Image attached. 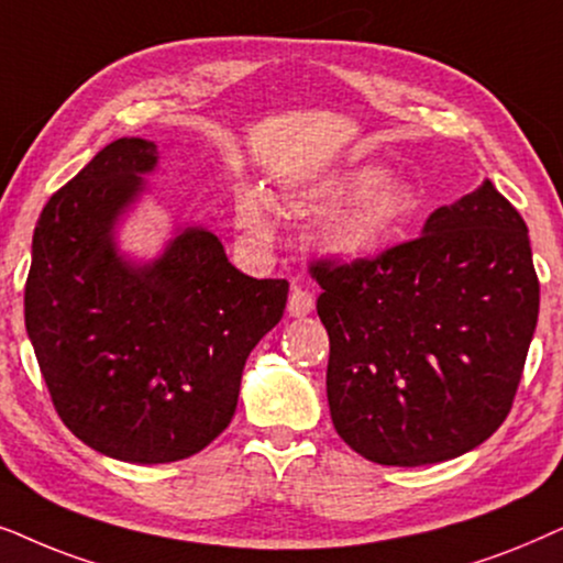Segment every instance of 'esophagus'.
<instances>
[{"mask_svg":"<svg viewBox=\"0 0 563 563\" xmlns=\"http://www.w3.org/2000/svg\"><path fill=\"white\" fill-rule=\"evenodd\" d=\"M313 311V296L303 288H294L288 298V313L290 317H306Z\"/></svg>","mask_w":563,"mask_h":563,"instance_id":"1","label":"esophagus"}]
</instances>
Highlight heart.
<instances>
[{
  "label": "heart",
  "instance_id": "1",
  "mask_svg": "<svg viewBox=\"0 0 563 563\" xmlns=\"http://www.w3.org/2000/svg\"><path fill=\"white\" fill-rule=\"evenodd\" d=\"M309 200L327 208L317 223L321 250L342 262L376 257L404 234L419 211L415 187L373 164L319 179L309 187ZM234 221L252 242H269L273 211L265 192L244 187L236 195Z\"/></svg>",
  "mask_w": 563,
  "mask_h": 563
}]
</instances>
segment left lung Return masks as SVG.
<instances>
[{"mask_svg": "<svg viewBox=\"0 0 563 563\" xmlns=\"http://www.w3.org/2000/svg\"><path fill=\"white\" fill-rule=\"evenodd\" d=\"M334 430L380 466L474 451L505 422L538 324L528 227L484 179L376 260L311 267Z\"/></svg>", "mask_w": 563, "mask_h": 563, "instance_id": "1", "label": "left lung"}]
</instances>
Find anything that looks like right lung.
<instances>
[{"label": "right lung", "instance_id": "obj_1", "mask_svg": "<svg viewBox=\"0 0 563 563\" xmlns=\"http://www.w3.org/2000/svg\"><path fill=\"white\" fill-rule=\"evenodd\" d=\"M159 164L118 139L51 195L33 234L25 329L62 422L129 463H172L234 417L244 363L283 319L288 280L231 265L206 227H179L154 260L120 252L118 223Z\"/></svg>", "mask_w": 563, "mask_h": 563}]
</instances>
